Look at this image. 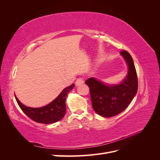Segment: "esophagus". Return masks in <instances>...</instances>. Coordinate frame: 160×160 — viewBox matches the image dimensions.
<instances>
[{
	"mask_svg": "<svg viewBox=\"0 0 160 160\" xmlns=\"http://www.w3.org/2000/svg\"><path fill=\"white\" fill-rule=\"evenodd\" d=\"M83 83H84V81H83V79L82 78V77H79V78L77 79L75 81L76 85H79L81 84H83Z\"/></svg>",
	"mask_w": 160,
	"mask_h": 160,
	"instance_id": "obj_1",
	"label": "esophagus"
}]
</instances>
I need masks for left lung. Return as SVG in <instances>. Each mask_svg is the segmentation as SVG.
<instances>
[{
    "instance_id": "8db88e82",
    "label": "left lung",
    "mask_w": 160,
    "mask_h": 160,
    "mask_svg": "<svg viewBox=\"0 0 160 160\" xmlns=\"http://www.w3.org/2000/svg\"><path fill=\"white\" fill-rule=\"evenodd\" d=\"M120 54L128 66V75L122 83L108 85L93 77L85 81L86 85L89 88L93 109L104 118H111L122 113L138 91V76L132 57L125 50L121 51Z\"/></svg>"
}]
</instances>
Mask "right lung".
Instances as JSON below:
<instances>
[{
    "label": "right lung",
    "instance_id": "right-lung-1",
    "mask_svg": "<svg viewBox=\"0 0 160 160\" xmlns=\"http://www.w3.org/2000/svg\"><path fill=\"white\" fill-rule=\"evenodd\" d=\"M74 87L75 85L72 84L65 88L55 100L42 108L27 107L18 101L16 95L14 96L19 107L30 119L37 123L50 124L63 118L66 113V96Z\"/></svg>",
    "mask_w": 160,
    "mask_h": 160
}]
</instances>
